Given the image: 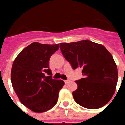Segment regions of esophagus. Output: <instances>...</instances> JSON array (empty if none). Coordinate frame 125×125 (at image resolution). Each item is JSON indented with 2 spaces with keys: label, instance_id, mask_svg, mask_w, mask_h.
<instances>
[{
  "label": "esophagus",
  "instance_id": "obj_1",
  "mask_svg": "<svg viewBox=\"0 0 125 125\" xmlns=\"http://www.w3.org/2000/svg\"><path fill=\"white\" fill-rule=\"evenodd\" d=\"M70 82V80H64L65 84H68Z\"/></svg>",
  "mask_w": 125,
  "mask_h": 125
}]
</instances>
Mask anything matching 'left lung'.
<instances>
[{"instance_id": "obj_1", "label": "left lung", "mask_w": 125, "mask_h": 125, "mask_svg": "<svg viewBox=\"0 0 125 125\" xmlns=\"http://www.w3.org/2000/svg\"><path fill=\"white\" fill-rule=\"evenodd\" d=\"M60 49L73 69L82 68L84 78L76 81L73 92L75 101L88 109L106 104L114 94L118 82V69L113 56L103 45L89 40L60 43Z\"/></svg>"}]
</instances>
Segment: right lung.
I'll list each match as a JSON object with an SVG mask.
<instances>
[{"label":"right lung","mask_w":125,"mask_h":125,"mask_svg":"<svg viewBox=\"0 0 125 125\" xmlns=\"http://www.w3.org/2000/svg\"><path fill=\"white\" fill-rule=\"evenodd\" d=\"M59 44L33 42L16 57L11 71V81L20 101L31 111H47L54 106L62 80L52 78L49 61ZM45 72L48 74L45 75Z\"/></svg>","instance_id":"obj_1"}]
</instances>
